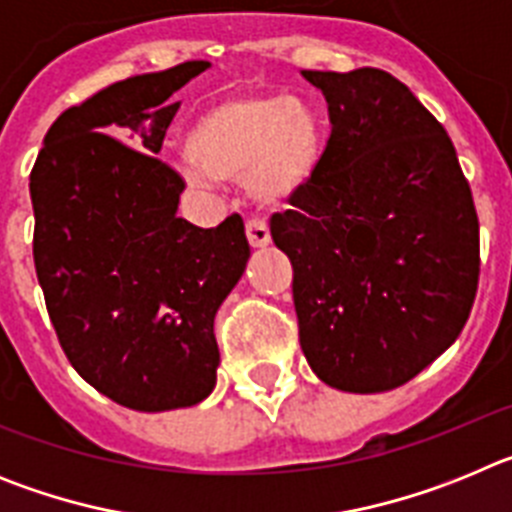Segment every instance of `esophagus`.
<instances>
[{
  "instance_id": "obj_1",
  "label": "esophagus",
  "mask_w": 512,
  "mask_h": 512,
  "mask_svg": "<svg viewBox=\"0 0 512 512\" xmlns=\"http://www.w3.org/2000/svg\"><path fill=\"white\" fill-rule=\"evenodd\" d=\"M246 235H248V243H251L253 248H264L269 246L271 241L269 225H266L264 220H256V217L246 220Z\"/></svg>"
}]
</instances>
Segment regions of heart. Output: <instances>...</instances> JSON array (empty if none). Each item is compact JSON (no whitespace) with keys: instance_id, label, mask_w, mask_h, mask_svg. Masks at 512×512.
<instances>
[{"instance_id":"b5f03b06","label":"heart","mask_w":512,"mask_h":512,"mask_svg":"<svg viewBox=\"0 0 512 512\" xmlns=\"http://www.w3.org/2000/svg\"><path fill=\"white\" fill-rule=\"evenodd\" d=\"M187 151L176 166L194 187L246 179L253 200L279 205L318 174L323 130L302 99L253 92L205 107L189 125Z\"/></svg>"}]
</instances>
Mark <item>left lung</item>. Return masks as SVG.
<instances>
[{
    "mask_svg": "<svg viewBox=\"0 0 512 512\" xmlns=\"http://www.w3.org/2000/svg\"><path fill=\"white\" fill-rule=\"evenodd\" d=\"M330 138L310 184L271 215L292 261L300 346L325 384L395 390L459 338L479 279V220L454 143L382 69L302 71Z\"/></svg>",
    "mask_w": 512,
    "mask_h": 512,
    "instance_id": "left-lung-1",
    "label": "left lung"
}]
</instances>
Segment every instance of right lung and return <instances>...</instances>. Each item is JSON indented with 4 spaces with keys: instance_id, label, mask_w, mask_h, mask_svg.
<instances>
[{
    "instance_id": "add662e5",
    "label": "right lung",
    "mask_w": 512,
    "mask_h": 512,
    "mask_svg": "<svg viewBox=\"0 0 512 512\" xmlns=\"http://www.w3.org/2000/svg\"><path fill=\"white\" fill-rule=\"evenodd\" d=\"M210 63L130 76L63 112L30 174L33 259L63 354L94 390L140 413L215 387V315L251 248L241 215H176L184 179L161 151L171 94Z\"/></svg>"
}]
</instances>
